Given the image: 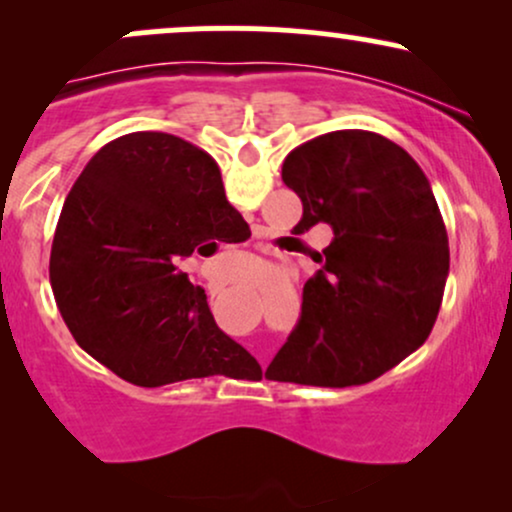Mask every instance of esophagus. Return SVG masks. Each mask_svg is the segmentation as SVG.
I'll return each instance as SVG.
<instances>
[{"instance_id": "obj_1", "label": "esophagus", "mask_w": 512, "mask_h": 512, "mask_svg": "<svg viewBox=\"0 0 512 512\" xmlns=\"http://www.w3.org/2000/svg\"><path fill=\"white\" fill-rule=\"evenodd\" d=\"M219 291V286H209V293H216Z\"/></svg>"}]
</instances>
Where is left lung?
<instances>
[{
	"mask_svg": "<svg viewBox=\"0 0 512 512\" xmlns=\"http://www.w3.org/2000/svg\"><path fill=\"white\" fill-rule=\"evenodd\" d=\"M281 180L303 202L293 231L327 223L334 238L267 375L317 387L370 383L426 342L443 301L450 248L431 182L402 146L366 129L301 144Z\"/></svg>",
	"mask_w": 512,
	"mask_h": 512,
	"instance_id": "left-lung-1",
	"label": "left lung"
}]
</instances>
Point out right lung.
<instances>
[{"label": "right lung", "instance_id": "1", "mask_svg": "<svg viewBox=\"0 0 512 512\" xmlns=\"http://www.w3.org/2000/svg\"><path fill=\"white\" fill-rule=\"evenodd\" d=\"M236 221L207 151L166 132L105 144L64 199L50 252L52 293L76 344L139 387L248 366L202 286L178 269L228 243Z\"/></svg>", "mask_w": 512, "mask_h": 512}]
</instances>
